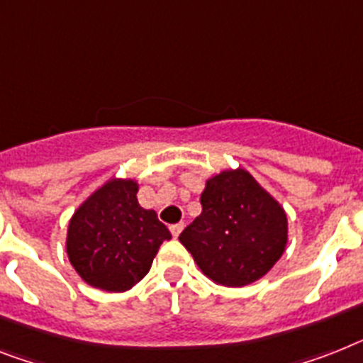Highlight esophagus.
Segmentation results:
<instances>
[{
  "label": "esophagus",
  "mask_w": 363,
  "mask_h": 363,
  "mask_svg": "<svg viewBox=\"0 0 363 363\" xmlns=\"http://www.w3.org/2000/svg\"><path fill=\"white\" fill-rule=\"evenodd\" d=\"M182 230H184V223L172 224V226H170V233H172V235H174V238H178L179 233H182Z\"/></svg>",
  "instance_id": "obj_1"
}]
</instances>
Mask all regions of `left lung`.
Returning a JSON list of instances; mask_svg holds the SVG:
<instances>
[{"instance_id": "left-lung-1", "label": "left lung", "mask_w": 363, "mask_h": 363, "mask_svg": "<svg viewBox=\"0 0 363 363\" xmlns=\"http://www.w3.org/2000/svg\"><path fill=\"white\" fill-rule=\"evenodd\" d=\"M202 213L179 233L200 271L215 284L242 287L265 277L287 245L286 211L245 169L206 182Z\"/></svg>"}]
</instances>
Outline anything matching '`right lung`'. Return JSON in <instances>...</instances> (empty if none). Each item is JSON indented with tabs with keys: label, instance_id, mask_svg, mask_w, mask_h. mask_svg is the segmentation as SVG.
<instances>
[{
	"label": "right lung",
	"instance_id": "obj_1",
	"mask_svg": "<svg viewBox=\"0 0 363 363\" xmlns=\"http://www.w3.org/2000/svg\"><path fill=\"white\" fill-rule=\"evenodd\" d=\"M133 179H109L76 209L67 233V254L89 286L128 291L146 277L169 228L154 209L137 202Z\"/></svg>",
	"mask_w": 363,
	"mask_h": 363
}]
</instances>
